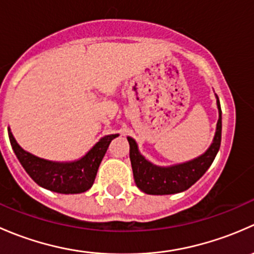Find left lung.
<instances>
[{
	"label": "left lung",
	"instance_id": "1",
	"mask_svg": "<svg viewBox=\"0 0 254 254\" xmlns=\"http://www.w3.org/2000/svg\"><path fill=\"white\" fill-rule=\"evenodd\" d=\"M219 108V120L216 125L214 141L209 150L200 157L182 165L172 167H157L140 155L137 145L134 139L127 137L130 145V161H131L132 173L137 188L146 194L152 195H166V194L181 193L190 188L211 166L212 161L216 157V153L221 145V107L217 98Z\"/></svg>",
	"mask_w": 254,
	"mask_h": 254
}]
</instances>
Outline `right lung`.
I'll return each instance as SVG.
<instances>
[{
  "label": "right lung",
  "instance_id": "add662e5",
  "mask_svg": "<svg viewBox=\"0 0 254 254\" xmlns=\"http://www.w3.org/2000/svg\"><path fill=\"white\" fill-rule=\"evenodd\" d=\"M8 136L20 165L35 183L56 193L77 194L88 190L93 186L97 171L109 143L118 134L102 137L81 160L66 163L43 160L24 151L14 140L9 127Z\"/></svg>",
  "mask_w": 254,
  "mask_h": 254
}]
</instances>
